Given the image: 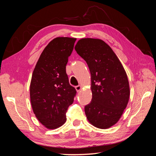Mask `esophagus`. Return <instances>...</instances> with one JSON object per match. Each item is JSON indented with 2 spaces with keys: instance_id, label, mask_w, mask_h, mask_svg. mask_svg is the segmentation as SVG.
I'll use <instances>...</instances> for the list:
<instances>
[{
  "instance_id": "1",
  "label": "esophagus",
  "mask_w": 156,
  "mask_h": 156,
  "mask_svg": "<svg viewBox=\"0 0 156 156\" xmlns=\"http://www.w3.org/2000/svg\"><path fill=\"white\" fill-rule=\"evenodd\" d=\"M81 88H82V87H81V85H77V86L75 87V89H76V90L77 92H79L80 90H81Z\"/></svg>"
}]
</instances>
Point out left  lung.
Listing matches in <instances>:
<instances>
[{
    "label": "left lung",
    "mask_w": 156,
    "mask_h": 156,
    "mask_svg": "<svg viewBox=\"0 0 156 156\" xmlns=\"http://www.w3.org/2000/svg\"><path fill=\"white\" fill-rule=\"evenodd\" d=\"M75 49L86 61L91 74L92 98L84 107L87 119L98 128H108L119 121L129 101V82L124 67L101 40L81 39Z\"/></svg>",
    "instance_id": "left-lung-1"
}]
</instances>
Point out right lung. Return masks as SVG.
Listing matches in <instances>:
<instances>
[{"label": "right lung", "mask_w": 156, "mask_h": 156, "mask_svg": "<svg viewBox=\"0 0 156 156\" xmlns=\"http://www.w3.org/2000/svg\"><path fill=\"white\" fill-rule=\"evenodd\" d=\"M76 39L58 37L45 47L32 73L30 96L36 118L48 129L66 120V112L77 91L69 83L66 66Z\"/></svg>", "instance_id": "1"}]
</instances>
